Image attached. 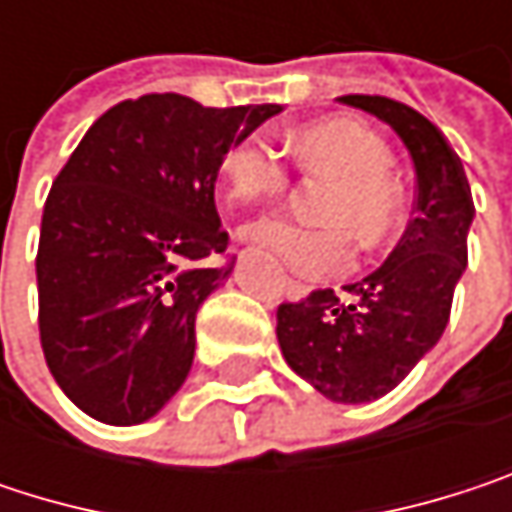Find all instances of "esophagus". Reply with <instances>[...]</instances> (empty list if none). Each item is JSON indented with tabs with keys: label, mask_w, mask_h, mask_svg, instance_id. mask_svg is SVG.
Here are the masks:
<instances>
[{
	"label": "esophagus",
	"mask_w": 512,
	"mask_h": 512,
	"mask_svg": "<svg viewBox=\"0 0 512 512\" xmlns=\"http://www.w3.org/2000/svg\"><path fill=\"white\" fill-rule=\"evenodd\" d=\"M281 287H284V293H287L290 299H302V296L308 293V287H305L302 281H290V278H287V281H284Z\"/></svg>",
	"instance_id": "1"
}]
</instances>
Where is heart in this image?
Listing matches in <instances>:
<instances>
[{"mask_svg":"<svg viewBox=\"0 0 512 512\" xmlns=\"http://www.w3.org/2000/svg\"><path fill=\"white\" fill-rule=\"evenodd\" d=\"M296 156L302 168L338 180L323 210L332 228H302L281 216H263L243 228V237L305 278H329L353 263L347 227L364 246H376L394 231L400 201L388 177L391 154L373 130L356 121H323L296 136ZM222 177L225 192L246 204L278 198L290 183L281 156L255 136L234 139L225 148Z\"/></svg>","mask_w":512,"mask_h":512,"instance_id":"b5f03b06","label":"heart"}]
</instances>
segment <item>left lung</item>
Listing matches in <instances>:
<instances>
[{
	"label": "left lung",
	"instance_id": "1",
	"mask_svg": "<svg viewBox=\"0 0 512 512\" xmlns=\"http://www.w3.org/2000/svg\"><path fill=\"white\" fill-rule=\"evenodd\" d=\"M341 103L385 121L415 165V216L388 260L344 287L278 305L284 361L335 403H370L397 388L442 338L468 263L471 186L442 130L406 103L347 94Z\"/></svg>",
	"mask_w": 512,
	"mask_h": 512
}]
</instances>
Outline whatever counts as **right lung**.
<instances>
[{
  "mask_svg": "<svg viewBox=\"0 0 512 512\" xmlns=\"http://www.w3.org/2000/svg\"><path fill=\"white\" fill-rule=\"evenodd\" d=\"M278 112L183 94L124 100L52 180L38 329L58 388L85 415L142 424L186 382L198 308L234 269L213 201L222 154Z\"/></svg>",
  "mask_w": 512,
  "mask_h": 512,
  "instance_id": "1",
  "label": "right lung"
}]
</instances>
